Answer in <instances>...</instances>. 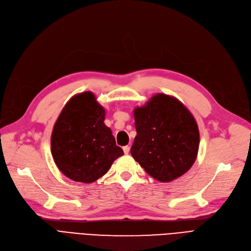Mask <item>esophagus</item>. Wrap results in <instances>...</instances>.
Wrapping results in <instances>:
<instances>
[{
	"label": "esophagus",
	"mask_w": 251,
	"mask_h": 251,
	"mask_svg": "<svg viewBox=\"0 0 251 251\" xmlns=\"http://www.w3.org/2000/svg\"><path fill=\"white\" fill-rule=\"evenodd\" d=\"M123 149H124L125 154H128V152H129V149H130V148H129V146H125Z\"/></svg>",
	"instance_id": "34e87169"
}]
</instances>
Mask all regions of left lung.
Wrapping results in <instances>:
<instances>
[{
  "mask_svg": "<svg viewBox=\"0 0 251 251\" xmlns=\"http://www.w3.org/2000/svg\"><path fill=\"white\" fill-rule=\"evenodd\" d=\"M137 136L130 153L155 180L172 182L196 160L199 129L194 116L176 98L156 94L134 110Z\"/></svg>",
  "mask_w": 251,
  "mask_h": 251,
  "instance_id": "left-lung-1",
  "label": "left lung"
}]
</instances>
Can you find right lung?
Instances as JSON below:
<instances>
[{
    "instance_id": "right-lung-1",
    "label": "right lung",
    "mask_w": 251,
    "mask_h": 251,
    "mask_svg": "<svg viewBox=\"0 0 251 251\" xmlns=\"http://www.w3.org/2000/svg\"><path fill=\"white\" fill-rule=\"evenodd\" d=\"M104 119L105 109L91 92L75 95L58 116L51 152L57 168L70 180L86 184L97 181L124 155Z\"/></svg>"
}]
</instances>
